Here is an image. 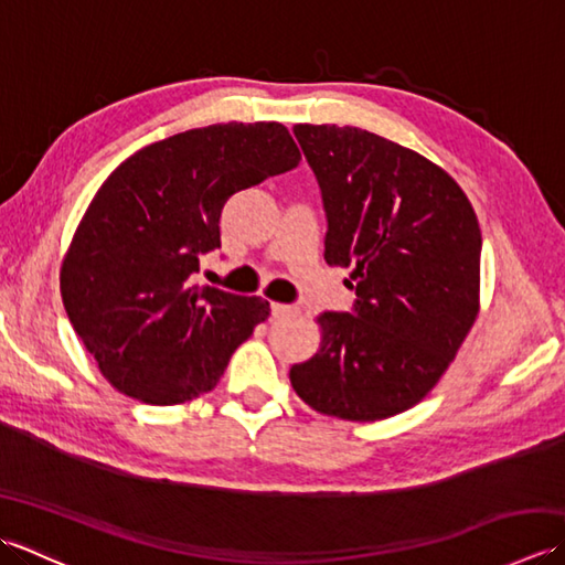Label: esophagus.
<instances>
[{
  "label": "esophagus",
  "instance_id": "obj_1",
  "mask_svg": "<svg viewBox=\"0 0 565 565\" xmlns=\"http://www.w3.org/2000/svg\"><path fill=\"white\" fill-rule=\"evenodd\" d=\"M269 308H271V316L274 318H284V316L296 313V308L294 306H286V303H271Z\"/></svg>",
  "mask_w": 565,
  "mask_h": 565
}]
</instances>
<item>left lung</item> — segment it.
Segmentation results:
<instances>
[{
  "label": "left lung",
  "instance_id": "left-lung-1",
  "mask_svg": "<svg viewBox=\"0 0 565 565\" xmlns=\"http://www.w3.org/2000/svg\"><path fill=\"white\" fill-rule=\"evenodd\" d=\"M326 209V262L350 313H320L291 386L322 415L374 423L417 405L478 316L481 227L461 186L415 150L352 126H294Z\"/></svg>",
  "mask_w": 565,
  "mask_h": 565
}]
</instances>
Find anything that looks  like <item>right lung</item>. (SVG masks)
Here are the masks:
<instances>
[{
    "label": "right lung",
    "instance_id": "right-lung-1",
    "mask_svg": "<svg viewBox=\"0 0 565 565\" xmlns=\"http://www.w3.org/2000/svg\"><path fill=\"white\" fill-rule=\"evenodd\" d=\"M301 162L281 124H215L130 154L92 199L60 269L72 328L130 398L177 405L209 393L269 303L191 286L221 247L233 194Z\"/></svg>",
    "mask_w": 565,
    "mask_h": 565
}]
</instances>
